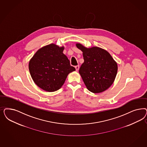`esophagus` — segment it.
Here are the masks:
<instances>
[{"mask_svg":"<svg viewBox=\"0 0 147 147\" xmlns=\"http://www.w3.org/2000/svg\"><path fill=\"white\" fill-rule=\"evenodd\" d=\"M75 69H76V71H78V70L80 69V66L79 65H76V66H75Z\"/></svg>","mask_w":147,"mask_h":147,"instance_id":"esophagus-1","label":"esophagus"}]
</instances>
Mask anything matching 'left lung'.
Masks as SVG:
<instances>
[{
	"mask_svg": "<svg viewBox=\"0 0 147 147\" xmlns=\"http://www.w3.org/2000/svg\"><path fill=\"white\" fill-rule=\"evenodd\" d=\"M76 47L83 52L84 60L79 73L87 89L93 93L108 89L114 83L117 64L107 51L98 47L86 48L82 44Z\"/></svg>",
	"mask_w": 147,
	"mask_h": 147,
	"instance_id": "left-lung-1",
	"label": "left lung"
}]
</instances>
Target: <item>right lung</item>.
<instances>
[{
  "label": "right lung",
  "instance_id": "obj_1",
  "mask_svg": "<svg viewBox=\"0 0 147 147\" xmlns=\"http://www.w3.org/2000/svg\"><path fill=\"white\" fill-rule=\"evenodd\" d=\"M63 47L51 44L39 49L31 59L28 69L35 84L42 89L53 92L64 84L69 73L75 71L63 53Z\"/></svg>",
  "mask_w": 147,
  "mask_h": 147
}]
</instances>
